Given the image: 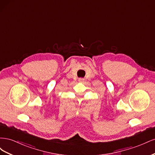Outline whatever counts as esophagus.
Masks as SVG:
<instances>
[{
	"label": "esophagus",
	"instance_id": "1",
	"mask_svg": "<svg viewBox=\"0 0 155 155\" xmlns=\"http://www.w3.org/2000/svg\"><path fill=\"white\" fill-rule=\"evenodd\" d=\"M84 81V79L83 78H79V81L80 82H82Z\"/></svg>",
	"mask_w": 155,
	"mask_h": 155
}]
</instances>
